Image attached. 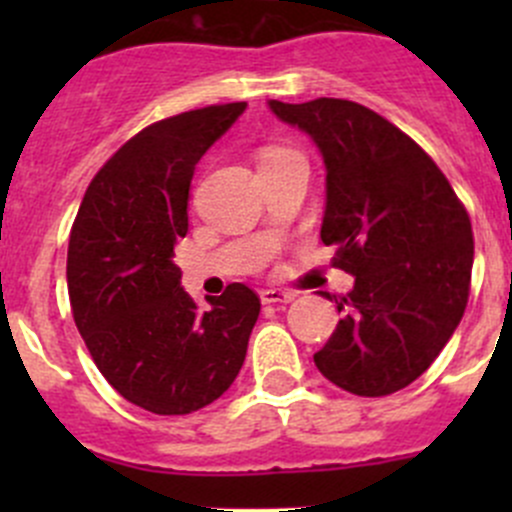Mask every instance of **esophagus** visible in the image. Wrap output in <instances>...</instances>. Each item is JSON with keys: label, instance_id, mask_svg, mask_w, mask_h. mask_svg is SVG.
Listing matches in <instances>:
<instances>
[{"label": "esophagus", "instance_id": "34e87169", "mask_svg": "<svg viewBox=\"0 0 512 512\" xmlns=\"http://www.w3.org/2000/svg\"><path fill=\"white\" fill-rule=\"evenodd\" d=\"M297 297L294 292H287V289H262L260 299L262 304H287Z\"/></svg>", "mask_w": 512, "mask_h": 512}]
</instances>
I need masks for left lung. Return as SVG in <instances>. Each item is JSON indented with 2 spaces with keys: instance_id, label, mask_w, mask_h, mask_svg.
<instances>
[{
  "instance_id": "1",
  "label": "left lung",
  "mask_w": 512,
  "mask_h": 512,
  "mask_svg": "<svg viewBox=\"0 0 512 512\" xmlns=\"http://www.w3.org/2000/svg\"><path fill=\"white\" fill-rule=\"evenodd\" d=\"M307 133L327 168L322 242L354 277L314 364L339 389L389 396L416 381L456 332L468 302L473 230L446 175L404 131L361 103L267 101Z\"/></svg>"
}]
</instances>
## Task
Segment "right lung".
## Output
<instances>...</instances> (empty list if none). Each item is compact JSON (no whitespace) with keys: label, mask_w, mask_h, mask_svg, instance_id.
<instances>
[{"label":"right lung","mask_w":512,"mask_h":512,"mask_svg":"<svg viewBox=\"0 0 512 512\" xmlns=\"http://www.w3.org/2000/svg\"><path fill=\"white\" fill-rule=\"evenodd\" d=\"M247 103L165 118L123 143L91 180L69 237L74 322L108 384L133 406L185 416L240 374L260 299L232 282L200 312L175 265L195 163Z\"/></svg>","instance_id":"1"}]
</instances>
